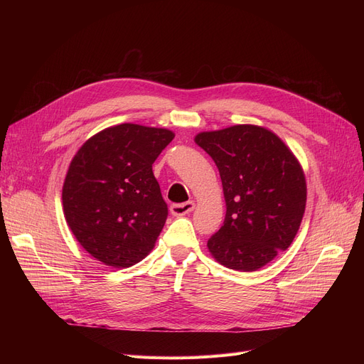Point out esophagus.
<instances>
[{"label": "esophagus", "mask_w": 364, "mask_h": 364, "mask_svg": "<svg viewBox=\"0 0 364 364\" xmlns=\"http://www.w3.org/2000/svg\"><path fill=\"white\" fill-rule=\"evenodd\" d=\"M193 209H195V202L193 200H188V202H184V203H174V205H171V214L176 215V217H181V215L192 213Z\"/></svg>", "instance_id": "34e87169"}]
</instances>
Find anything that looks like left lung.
<instances>
[{
    "label": "left lung",
    "instance_id": "8db88e82",
    "mask_svg": "<svg viewBox=\"0 0 364 364\" xmlns=\"http://www.w3.org/2000/svg\"><path fill=\"white\" fill-rule=\"evenodd\" d=\"M220 171L225 218L208 240L223 265L255 272L295 239L307 202L304 171L274 132L235 125L195 137Z\"/></svg>",
    "mask_w": 364,
    "mask_h": 364
}]
</instances>
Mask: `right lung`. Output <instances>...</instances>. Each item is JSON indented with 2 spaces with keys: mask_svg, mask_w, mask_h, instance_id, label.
Returning a JSON list of instances; mask_svg holds the SVG:
<instances>
[{
  "mask_svg": "<svg viewBox=\"0 0 364 364\" xmlns=\"http://www.w3.org/2000/svg\"><path fill=\"white\" fill-rule=\"evenodd\" d=\"M174 132L137 124L106 128L73 156L63 184L66 223L84 250L114 269L140 262L168 217L151 165Z\"/></svg>",
  "mask_w": 364,
  "mask_h": 364,
  "instance_id": "obj_1",
  "label": "right lung"
}]
</instances>
